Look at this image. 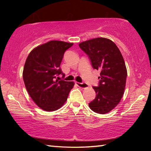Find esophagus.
I'll return each instance as SVG.
<instances>
[{"label": "esophagus", "instance_id": "esophagus-1", "mask_svg": "<svg viewBox=\"0 0 151 151\" xmlns=\"http://www.w3.org/2000/svg\"><path fill=\"white\" fill-rule=\"evenodd\" d=\"M76 85L78 86V87L82 88H86L88 87V86L87 84H86L85 83H78V82H76Z\"/></svg>", "mask_w": 151, "mask_h": 151}]
</instances>
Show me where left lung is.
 <instances>
[{"label":"left lung","instance_id":"obj_1","mask_svg":"<svg viewBox=\"0 0 151 151\" xmlns=\"http://www.w3.org/2000/svg\"><path fill=\"white\" fill-rule=\"evenodd\" d=\"M80 47L91 60L94 69L101 71L98 86H93L96 97L88 104L92 111L106 114L121 101L126 85L127 70L117 46L106 38L81 42Z\"/></svg>","mask_w":151,"mask_h":151}]
</instances>
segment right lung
Returning <instances> with one entry per match:
<instances>
[{"instance_id": "obj_1", "label": "right lung", "mask_w": 151, "mask_h": 151, "mask_svg": "<svg viewBox=\"0 0 151 151\" xmlns=\"http://www.w3.org/2000/svg\"><path fill=\"white\" fill-rule=\"evenodd\" d=\"M73 43L51 40L35 48L28 56L22 77L28 93L40 109L51 112L60 109L67 100L75 83L56 78L64 53Z\"/></svg>"}]
</instances>
